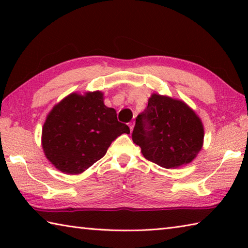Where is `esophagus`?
Wrapping results in <instances>:
<instances>
[{
  "label": "esophagus",
  "instance_id": "1",
  "mask_svg": "<svg viewBox=\"0 0 248 248\" xmlns=\"http://www.w3.org/2000/svg\"><path fill=\"white\" fill-rule=\"evenodd\" d=\"M129 128H130V130H131V131H132L133 128H134V123H133V121H131V123H129Z\"/></svg>",
  "mask_w": 248,
  "mask_h": 248
}]
</instances>
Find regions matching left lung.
<instances>
[{
  "label": "left lung",
  "instance_id": "8db88e82",
  "mask_svg": "<svg viewBox=\"0 0 248 248\" xmlns=\"http://www.w3.org/2000/svg\"><path fill=\"white\" fill-rule=\"evenodd\" d=\"M203 125L182 100L153 94L137 117L132 140L143 156L164 169H176L194 159L203 143Z\"/></svg>",
  "mask_w": 248,
  "mask_h": 248
}]
</instances>
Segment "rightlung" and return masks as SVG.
<instances>
[{
	"mask_svg": "<svg viewBox=\"0 0 248 248\" xmlns=\"http://www.w3.org/2000/svg\"><path fill=\"white\" fill-rule=\"evenodd\" d=\"M102 92L72 93L53 107L43 128L46 156L65 174H79L106 154L111 142L130 133L104 104Z\"/></svg>",
	"mask_w": 248,
	"mask_h": 248,
	"instance_id": "obj_1",
	"label": "right lung"
}]
</instances>
